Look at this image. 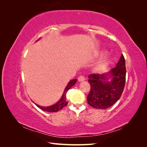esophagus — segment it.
Returning <instances> with one entry per match:
<instances>
[{"mask_svg":"<svg viewBox=\"0 0 147 147\" xmlns=\"http://www.w3.org/2000/svg\"><path fill=\"white\" fill-rule=\"evenodd\" d=\"M78 80L79 82H83V81L85 80V78L83 76H80L78 78Z\"/></svg>","mask_w":147,"mask_h":147,"instance_id":"esophagus-1","label":"esophagus"}]
</instances>
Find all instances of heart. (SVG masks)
I'll list each match as a JSON object with an SVG mask.
<instances>
[{
    "mask_svg": "<svg viewBox=\"0 0 147 147\" xmlns=\"http://www.w3.org/2000/svg\"><path fill=\"white\" fill-rule=\"evenodd\" d=\"M106 65V62L105 61H103L101 63H100L99 64H98L96 65V67H95V69L96 71H101L103 69H104V67H105Z\"/></svg>",
    "mask_w": 147,
    "mask_h": 147,
    "instance_id": "1",
    "label": "heart"
}]
</instances>
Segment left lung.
Returning <instances> with one entry per match:
<instances>
[{"mask_svg": "<svg viewBox=\"0 0 147 147\" xmlns=\"http://www.w3.org/2000/svg\"><path fill=\"white\" fill-rule=\"evenodd\" d=\"M125 59L122 54L116 66L109 73L112 78L108 82L107 74H91L88 82L91 86L87 96L88 104L98 109H105L114 105L123 93L126 82Z\"/></svg>", "mask_w": 147, "mask_h": 147, "instance_id": "left-lung-1", "label": "left lung"}]
</instances>
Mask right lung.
Segmentation results:
<instances>
[{"label": "right lung", "mask_w": 147, "mask_h": 147, "mask_svg": "<svg viewBox=\"0 0 147 147\" xmlns=\"http://www.w3.org/2000/svg\"><path fill=\"white\" fill-rule=\"evenodd\" d=\"M76 79L75 80H73L70 81L68 83L67 86L65 87V90L64 92L63 95H62V98H61L60 100H59L57 104H55L54 105L50 106V107H42V106H40L38 105H36L37 107H39L40 109H42V111H47V112H57L61 110L62 108H64V107L66 106L67 104V102L66 101V93L67 92V91L69 90L72 86H73L74 84L76 83Z\"/></svg>", "instance_id": "obj_1"}]
</instances>
